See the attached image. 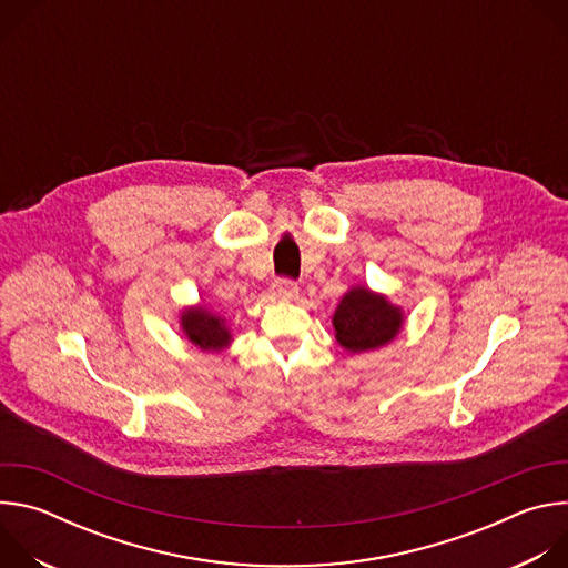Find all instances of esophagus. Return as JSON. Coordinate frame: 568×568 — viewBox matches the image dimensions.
I'll return each mask as SVG.
<instances>
[{"label": "esophagus", "mask_w": 568, "mask_h": 568, "mask_svg": "<svg viewBox=\"0 0 568 568\" xmlns=\"http://www.w3.org/2000/svg\"><path fill=\"white\" fill-rule=\"evenodd\" d=\"M274 296L281 298V301H292V298L298 296V287H296L294 281L281 278V281H276V285H274Z\"/></svg>", "instance_id": "esophagus-1"}]
</instances>
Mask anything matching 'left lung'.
<instances>
[{
	"label": "left lung",
	"mask_w": 568,
	"mask_h": 568,
	"mask_svg": "<svg viewBox=\"0 0 568 568\" xmlns=\"http://www.w3.org/2000/svg\"><path fill=\"white\" fill-rule=\"evenodd\" d=\"M402 323V310L368 287L348 290L333 316L337 342L351 353L375 351L393 342Z\"/></svg>",
	"instance_id": "left-lung-1"
}]
</instances>
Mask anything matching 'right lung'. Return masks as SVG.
Returning <instances> with one entry per match:
<instances>
[{
	"label": "right lung",
	"mask_w": 568,
	"mask_h": 568,
	"mask_svg": "<svg viewBox=\"0 0 568 568\" xmlns=\"http://www.w3.org/2000/svg\"><path fill=\"white\" fill-rule=\"evenodd\" d=\"M182 331L202 351H222L231 342V333L224 326V321L202 305L189 307L182 314Z\"/></svg>",
	"instance_id": "right-lung-1"
}]
</instances>
